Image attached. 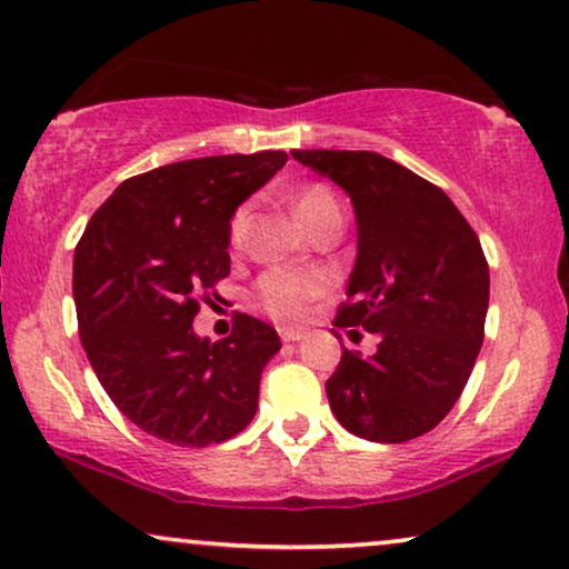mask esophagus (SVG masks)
<instances>
[{
    "label": "esophagus",
    "instance_id": "esophagus-1",
    "mask_svg": "<svg viewBox=\"0 0 569 569\" xmlns=\"http://www.w3.org/2000/svg\"><path fill=\"white\" fill-rule=\"evenodd\" d=\"M278 332L286 343H297V340L305 338V330H299V328H280Z\"/></svg>",
    "mask_w": 569,
    "mask_h": 569
}]
</instances>
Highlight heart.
Here are the masks:
<instances>
[{
	"instance_id": "obj_1",
	"label": "heart",
	"mask_w": 569,
	"mask_h": 569,
	"mask_svg": "<svg viewBox=\"0 0 569 569\" xmlns=\"http://www.w3.org/2000/svg\"><path fill=\"white\" fill-rule=\"evenodd\" d=\"M297 216L309 231L328 216H340V202L332 189L325 184H312L297 197ZM249 226V206H239L229 221V244L239 249L244 244ZM325 289L322 278L312 272L276 268L268 270L254 283V305L278 322H299L307 317L309 301L320 297Z\"/></svg>"
}]
</instances>
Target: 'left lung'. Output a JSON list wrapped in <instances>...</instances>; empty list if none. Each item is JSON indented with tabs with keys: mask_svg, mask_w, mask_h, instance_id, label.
I'll return each mask as SVG.
<instances>
[{
	"mask_svg": "<svg viewBox=\"0 0 569 569\" xmlns=\"http://www.w3.org/2000/svg\"><path fill=\"white\" fill-rule=\"evenodd\" d=\"M291 156L351 197L356 264L336 325L380 336L367 359L343 348L325 382L332 413L369 442L427 435L458 403L483 343L489 264L481 241L442 189L390 158L369 150Z\"/></svg>",
	"mask_w": 569,
	"mask_h": 569,
	"instance_id": "left-lung-1",
	"label": "left lung"
}]
</instances>
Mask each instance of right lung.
<instances>
[{"label":"right lung","mask_w":569,"mask_h":569,"mask_svg":"<svg viewBox=\"0 0 569 569\" xmlns=\"http://www.w3.org/2000/svg\"><path fill=\"white\" fill-rule=\"evenodd\" d=\"M283 150L161 166L113 189L74 247L72 297L90 367L142 431L206 448L254 419L268 322L237 315L229 338L192 328L200 291L229 276V221L283 169Z\"/></svg>","instance_id":"add662e5"}]
</instances>
